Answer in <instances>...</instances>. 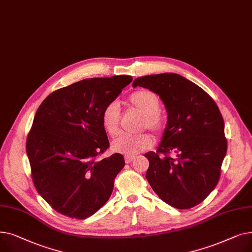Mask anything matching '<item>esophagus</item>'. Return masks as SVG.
I'll list each match as a JSON object with an SVG mask.
<instances>
[{"instance_id":"1","label":"esophagus","mask_w":252,"mask_h":252,"mask_svg":"<svg viewBox=\"0 0 252 252\" xmlns=\"http://www.w3.org/2000/svg\"><path fill=\"white\" fill-rule=\"evenodd\" d=\"M133 160H134V156H128V155H126V156H125V161H126V163H130Z\"/></svg>"}]
</instances>
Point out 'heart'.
<instances>
[{
  "mask_svg": "<svg viewBox=\"0 0 252 252\" xmlns=\"http://www.w3.org/2000/svg\"><path fill=\"white\" fill-rule=\"evenodd\" d=\"M128 101L133 107L143 115L141 129L147 128L155 134H160L163 122L159 116L160 101L154 93L147 90H140L131 94ZM121 110L116 102L106 105L101 113V124L109 136H116L119 131ZM153 145V139L148 134L135 136L121 135L112 142V149L128 156L138 154L149 149Z\"/></svg>",
  "mask_w": 252,
  "mask_h": 252,
  "instance_id": "1",
  "label": "heart"
}]
</instances>
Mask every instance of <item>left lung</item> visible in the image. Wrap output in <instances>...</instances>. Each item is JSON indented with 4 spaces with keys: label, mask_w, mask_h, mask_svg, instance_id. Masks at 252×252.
<instances>
[{
    "label": "left lung",
    "mask_w": 252,
    "mask_h": 252,
    "mask_svg": "<svg viewBox=\"0 0 252 252\" xmlns=\"http://www.w3.org/2000/svg\"><path fill=\"white\" fill-rule=\"evenodd\" d=\"M137 86L159 95L167 112L160 145L156 152L144 155L149 160L146 179L170 206L194 207L216 188L227 153L218 105L204 90L177 73L138 77L133 83Z\"/></svg>",
    "instance_id": "1"
}]
</instances>
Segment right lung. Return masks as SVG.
I'll return each mask as SVG.
<instances>
[{"instance_id":"add662e5","label":"right lung","mask_w":252,"mask_h":252,"mask_svg":"<svg viewBox=\"0 0 252 252\" xmlns=\"http://www.w3.org/2000/svg\"><path fill=\"white\" fill-rule=\"evenodd\" d=\"M131 81L129 75L83 79L39 105L26 153L36 191L57 213L85 220L109 199L125 159L119 153L99 158L109 148L101 113Z\"/></svg>"}]
</instances>
